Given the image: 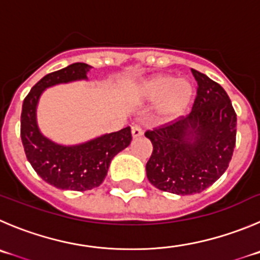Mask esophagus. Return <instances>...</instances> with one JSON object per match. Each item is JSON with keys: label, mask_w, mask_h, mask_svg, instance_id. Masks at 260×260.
I'll list each match as a JSON object with an SVG mask.
<instances>
[{"label": "esophagus", "mask_w": 260, "mask_h": 260, "mask_svg": "<svg viewBox=\"0 0 260 260\" xmlns=\"http://www.w3.org/2000/svg\"><path fill=\"white\" fill-rule=\"evenodd\" d=\"M142 135H144V131H142L141 127H138V125H135V127H132V137L133 138L141 137Z\"/></svg>", "instance_id": "obj_1"}]
</instances>
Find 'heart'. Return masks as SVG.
Wrapping results in <instances>:
<instances>
[{"label": "heart", "mask_w": 260, "mask_h": 260, "mask_svg": "<svg viewBox=\"0 0 260 260\" xmlns=\"http://www.w3.org/2000/svg\"><path fill=\"white\" fill-rule=\"evenodd\" d=\"M193 84L187 78H176L171 74H156L144 79L137 86V94L142 100L154 103L152 118L166 124L185 115L193 99Z\"/></svg>", "instance_id": "obj_1"}]
</instances>
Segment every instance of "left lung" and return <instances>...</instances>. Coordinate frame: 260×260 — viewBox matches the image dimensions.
Returning a JSON list of instances; mask_svg holds the SVG:
<instances>
[{
    "mask_svg": "<svg viewBox=\"0 0 260 260\" xmlns=\"http://www.w3.org/2000/svg\"><path fill=\"white\" fill-rule=\"evenodd\" d=\"M191 72L198 82L192 111L145 133L152 144L147 179L176 195L199 193L212 186L229 168L236 145L237 118L229 94L205 74Z\"/></svg>",
    "mask_w": 260,
    "mask_h": 260,
    "instance_id": "left-lung-1",
    "label": "left lung"
}]
</instances>
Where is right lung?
I'll use <instances>...</instances> for the list:
<instances>
[{
	"instance_id": "1",
	"label": "right lung",
	"mask_w": 260,
	"mask_h": 260,
	"mask_svg": "<svg viewBox=\"0 0 260 260\" xmlns=\"http://www.w3.org/2000/svg\"><path fill=\"white\" fill-rule=\"evenodd\" d=\"M91 69L88 64L74 62L50 73L30 89L23 103L20 136L26 159L43 181L60 190L87 191L99 187L113 157L132 141L129 127L75 145L57 144L41 132L37 108L43 92L57 84L88 81Z\"/></svg>"
}]
</instances>
